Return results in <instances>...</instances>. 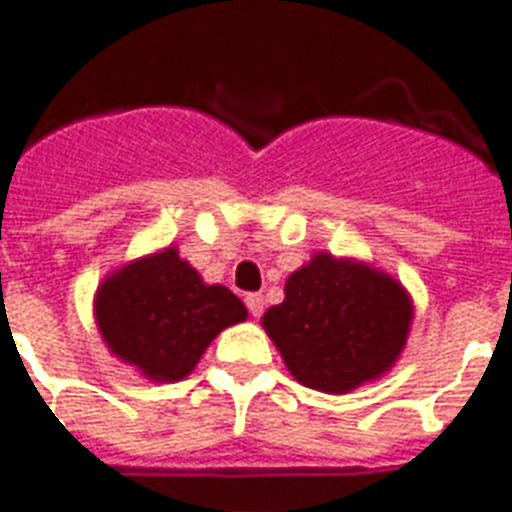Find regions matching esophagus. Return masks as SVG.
<instances>
[{
	"instance_id": "34e87169",
	"label": "esophagus",
	"mask_w": 512,
	"mask_h": 512,
	"mask_svg": "<svg viewBox=\"0 0 512 512\" xmlns=\"http://www.w3.org/2000/svg\"><path fill=\"white\" fill-rule=\"evenodd\" d=\"M244 302H247V310L252 315H255V318H260V315H263V310H265V299H263V294H247V299H244Z\"/></svg>"
}]
</instances>
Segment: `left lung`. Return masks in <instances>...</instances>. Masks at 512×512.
I'll list each match as a JSON object with an SVG mask.
<instances>
[{"label":"left lung","instance_id":"left-lung-1","mask_svg":"<svg viewBox=\"0 0 512 512\" xmlns=\"http://www.w3.org/2000/svg\"><path fill=\"white\" fill-rule=\"evenodd\" d=\"M413 305L394 278L368 265L315 255L286 281L263 326L299 384L344 394L392 368Z\"/></svg>","mask_w":512,"mask_h":512}]
</instances>
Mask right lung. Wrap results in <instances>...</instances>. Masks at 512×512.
Instances as JSON below:
<instances>
[{"mask_svg":"<svg viewBox=\"0 0 512 512\" xmlns=\"http://www.w3.org/2000/svg\"><path fill=\"white\" fill-rule=\"evenodd\" d=\"M94 313L120 360L152 381H178L223 328L247 318V307L226 286L202 284L176 249H165L107 278Z\"/></svg>","mask_w":512,"mask_h":512,"instance_id":"obj_1","label":"right lung"}]
</instances>
